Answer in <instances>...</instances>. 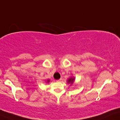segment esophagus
<instances>
[{"label":"esophagus","mask_w":120,"mask_h":120,"mask_svg":"<svg viewBox=\"0 0 120 120\" xmlns=\"http://www.w3.org/2000/svg\"><path fill=\"white\" fill-rule=\"evenodd\" d=\"M61 80H62V78H60V79H58V80H57V82H60V81H61Z\"/></svg>","instance_id":"34e87169"}]
</instances>
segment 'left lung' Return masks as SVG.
Masks as SVG:
<instances>
[{
	"label": "left lung",
	"instance_id": "left-lung-1",
	"mask_svg": "<svg viewBox=\"0 0 120 120\" xmlns=\"http://www.w3.org/2000/svg\"><path fill=\"white\" fill-rule=\"evenodd\" d=\"M75 80V77H71L70 78L68 79L67 82H68V84H71V85H72V84H73V82H74Z\"/></svg>",
	"mask_w": 120,
	"mask_h": 120
}]
</instances>
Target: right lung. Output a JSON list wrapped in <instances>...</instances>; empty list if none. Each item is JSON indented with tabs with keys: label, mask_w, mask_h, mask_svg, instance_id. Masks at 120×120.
<instances>
[{
	"label": "right lung",
	"mask_w": 120,
	"mask_h": 120,
	"mask_svg": "<svg viewBox=\"0 0 120 120\" xmlns=\"http://www.w3.org/2000/svg\"><path fill=\"white\" fill-rule=\"evenodd\" d=\"M49 82H50V80H49V79H48V80L46 81V82H47V83H49Z\"/></svg>",
	"instance_id": "1"
}]
</instances>
